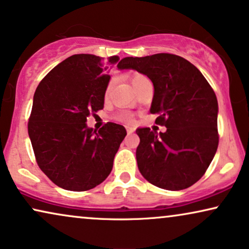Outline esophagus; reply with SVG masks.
<instances>
[{
	"instance_id": "34e87169",
	"label": "esophagus",
	"mask_w": 249,
	"mask_h": 249,
	"mask_svg": "<svg viewBox=\"0 0 249 249\" xmlns=\"http://www.w3.org/2000/svg\"><path fill=\"white\" fill-rule=\"evenodd\" d=\"M126 131H127L128 134H131V133H133V132H134V128L130 127V126H126Z\"/></svg>"
}]
</instances>
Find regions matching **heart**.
I'll return each instance as SVG.
<instances>
[{
	"mask_svg": "<svg viewBox=\"0 0 249 249\" xmlns=\"http://www.w3.org/2000/svg\"><path fill=\"white\" fill-rule=\"evenodd\" d=\"M130 79H131V83H132V85H133L134 89H137L138 86L140 85V84H142V83H143V82L149 81L147 76L143 75V74H141V72H138V71L132 72V74L130 75ZM109 90H110V85H108L107 89H106V92H105V97L106 98L108 97ZM115 119L117 122L127 123V124H130V123H133L134 117H133V115H132L130 111H121V112H118V114L115 116Z\"/></svg>",
	"mask_w": 249,
	"mask_h": 249,
	"instance_id": "1",
	"label": "heart"
}]
</instances>
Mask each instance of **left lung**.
Listing matches in <instances>:
<instances>
[{"mask_svg":"<svg viewBox=\"0 0 249 249\" xmlns=\"http://www.w3.org/2000/svg\"><path fill=\"white\" fill-rule=\"evenodd\" d=\"M119 69L147 75L155 88L150 111L161 133L138 128L140 173L156 187L183 190L205 174L218 145L217 99L196 66L171 53L127 57Z\"/></svg>","mask_w":249,"mask_h":249,"instance_id":"left-lung-1","label":"left lung"}]
</instances>
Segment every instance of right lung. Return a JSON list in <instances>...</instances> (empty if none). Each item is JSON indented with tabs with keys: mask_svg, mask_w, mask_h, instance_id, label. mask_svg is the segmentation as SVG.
Listing matches in <instances>:
<instances>
[{
	"mask_svg": "<svg viewBox=\"0 0 249 249\" xmlns=\"http://www.w3.org/2000/svg\"><path fill=\"white\" fill-rule=\"evenodd\" d=\"M118 57L109 59V65ZM105 59L74 54L39 82L28 119L37 165L58 187L86 191L104 182L126 135L122 125L89 128L88 117L104 109L110 76Z\"/></svg>",
	"mask_w": 249,
	"mask_h": 249,
	"instance_id": "add662e5",
	"label": "right lung"
}]
</instances>
